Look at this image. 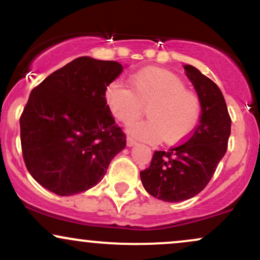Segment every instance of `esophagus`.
I'll return each instance as SVG.
<instances>
[{"mask_svg": "<svg viewBox=\"0 0 260 260\" xmlns=\"http://www.w3.org/2000/svg\"><path fill=\"white\" fill-rule=\"evenodd\" d=\"M134 145H137V142L136 140H133L132 138H127V147H134Z\"/></svg>", "mask_w": 260, "mask_h": 260, "instance_id": "esophagus-1", "label": "esophagus"}]
</instances>
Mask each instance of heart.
I'll list each match as a JSON object with an SVG mask.
<instances>
[{"label":"heart","instance_id":"obj_1","mask_svg":"<svg viewBox=\"0 0 260 260\" xmlns=\"http://www.w3.org/2000/svg\"><path fill=\"white\" fill-rule=\"evenodd\" d=\"M131 89L118 83L107 86V106L116 120L130 123L148 106V120L131 124L127 133L148 143L165 139L169 144L184 142L201 118V100L194 91L184 88L175 73L159 67H148L128 78Z\"/></svg>","mask_w":260,"mask_h":260}]
</instances>
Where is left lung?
<instances>
[{
    "instance_id": "obj_1",
    "label": "left lung",
    "mask_w": 260,
    "mask_h": 260,
    "mask_svg": "<svg viewBox=\"0 0 260 260\" xmlns=\"http://www.w3.org/2000/svg\"><path fill=\"white\" fill-rule=\"evenodd\" d=\"M183 68L201 100L198 127L183 144L155 151L150 166L140 171L149 194L170 203L187 201L204 189L228 150L231 134V118L219 86L193 66Z\"/></svg>"
}]
</instances>
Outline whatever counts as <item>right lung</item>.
<instances>
[{"instance_id": "right-lung-1", "label": "right lung", "mask_w": 260, "mask_h": 260, "mask_svg": "<svg viewBox=\"0 0 260 260\" xmlns=\"http://www.w3.org/2000/svg\"><path fill=\"white\" fill-rule=\"evenodd\" d=\"M122 71L116 61L83 56L32 89L19 121L20 142L29 174L44 188L63 197L85 192L126 147L105 98Z\"/></svg>"}]
</instances>
